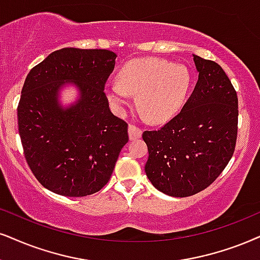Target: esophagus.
<instances>
[{
  "label": "esophagus",
  "mask_w": 260,
  "mask_h": 260,
  "mask_svg": "<svg viewBox=\"0 0 260 260\" xmlns=\"http://www.w3.org/2000/svg\"><path fill=\"white\" fill-rule=\"evenodd\" d=\"M141 134H143L141 128L134 126V124H129V126H128V136H129L131 140L138 139V138L141 137Z\"/></svg>",
  "instance_id": "obj_1"
}]
</instances>
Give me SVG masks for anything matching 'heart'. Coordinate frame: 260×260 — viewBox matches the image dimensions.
<instances>
[{"mask_svg": "<svg viewBox=\"0 0 260 260\" xmlns=\"http://www.w3.org/2000/svg\"><path fill=\"white\" fill-rule=\"evenodd\" d=\"M192 86V74L183 64L156 57L134 58L117 73V81L104 85L110 106L121 111L137 94V103L147 119L164 122L181 110Z\"/></svg>", "mask_w": 260, "mask_h": 260, "instance_id": "heart-1", "label": "heart"}]
</instances>
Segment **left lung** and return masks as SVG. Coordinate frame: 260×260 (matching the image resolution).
Here are the masks:
<instances>
[{
    "label": "left lung",
    "mask_w": 260,
    "mask_h": 260,
    "mask_svg": "<svg viewBox=\"0 0 260 260\" xmlns=\"http://www.w3.org/2000/svg\"><path fill=\"white\" fill-rule=\"evenodd\" d=\"M198 81L186 104L158 131H145V173L164 194L189 197L217 179L235 150L238 96L222 67L193 55Z\"/></svg>",
    "instance_id": "1"
}]
</instances>
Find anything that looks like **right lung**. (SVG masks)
I'll list each match as a JSON object with an SVG mask.
<instances>
[{
	"label": "right lung",
	"instance_id": "add662e5",
	"mask_svg": "<svg viewBox=\"0 0 260 260\" xmlns=\"http://www.w3.org/2000/svg\"><path fill=\"white\" fill-rule=\"evenodd\" d=\"M117 55L104 49L63 48L29 71L18 106L25 158L45 188L86 197L109 181L128 143L127 123L111 113L104 85ZM78 91L63 106L62 88Z\"/></svg>",
	"mask_w": 260,
	"mask_h": 260
}]
</instances>
